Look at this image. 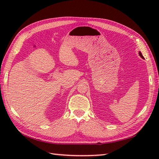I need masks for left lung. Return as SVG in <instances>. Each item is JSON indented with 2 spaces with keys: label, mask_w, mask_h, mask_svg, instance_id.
Instances as JSON below:
<instances>
[{
  "label": "left lung",
  "mask_w": 159,
  "mask_h": 159,
  "mask_svg": "<svg viewBox=\"0 0 159 159\" xmlns=\"http://www.w3.org/2000/svg\"><path fill=\"white\" fill-rule=\"evenodd\" d=\"M139 56L141 57V58H142V59H144V57H143L142 54H141V52H139Z\"/></svg>",
  "instance_id": "left-lung-1"
}]
</instances>
